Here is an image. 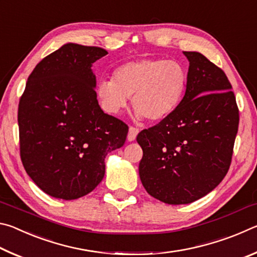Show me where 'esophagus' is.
Segmentation results:
<instances>
[{
  "label": "esophagus",
  "instance_id": "obj_1",
  "mask_svg": "<svg viewBox=\"0 0 257 257\" xmlns=\"http://www.w3.org/2000/svg\"><path fill=\"white\" fill-rule=\"evenodd\" d=\"M138 133H139V130H138L137 128L130 127V128H129V132H128V137H127L128 141H129V142L135 141V139H136V137H137Z\"/></svg>",
  "mask_w": 257,
  "mask_h": 257
}]
</instances>
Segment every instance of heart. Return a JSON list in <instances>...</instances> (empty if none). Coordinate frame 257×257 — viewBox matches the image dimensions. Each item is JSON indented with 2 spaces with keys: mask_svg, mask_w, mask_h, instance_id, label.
Returning a JSON list of instances; mask_svg holds the SVG:
<instances>
[{
  "mask_svg": "<svg viewBox=\"0 0 257 257\" xmlns=\"http://www.w3.org/2000/svg\"><path fill=\"white\" fill-rule=\"evenodd\" d=\"M187 71L175 60H141L127 62L113 72V79H101L95 88L99 105L108 114H120L132 97L138 118L167 119L184 97Z\"/></svg>",
  "mask_w": 257,
  "mask_h": 257,
  "instance_id": "b5f03b06",
  "label": "heart"
}]
</instances>
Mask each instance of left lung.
Here are the masks:
<instances>
[{
	"mask_svg": "<svg viewBox=\"0 0 257 257\" xmlns=\"http://www.w3.org/2000/svg\"><path fill=\"white\" fill-rule=\"evenodd\" d=\"M184 54L189 68L179 106L137 136L143 186L151 196L172 205L197 201L222 181L239 123L225 73L199 52Z\"/></svg>",
	"mask_w": 257,
	"mask_h": 257,
	"instance_id": "left-lung-1",
	"label": "left lung"
}]
</instances>
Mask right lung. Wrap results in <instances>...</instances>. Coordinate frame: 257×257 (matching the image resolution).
Here are the masks:
<instances>
[{
  "label": "right lung",
  "instance_id": "add662e5",
  "mask_svg": "<svg viewBox=\"0 0 257 257\" xmlns=\"http://www.w3.org/2000/svg\"><path fill=\"white\" fill-rule=\"evenodd\" d=\"M107 52L67 43L37 64L19 102L20 156L52 197L77 199L105 175V156L123 146L128 127L104 113L93 63Z\"/></svg>",
  "mask_w": 257,
  "mask_h": 257
}]
</instances>
